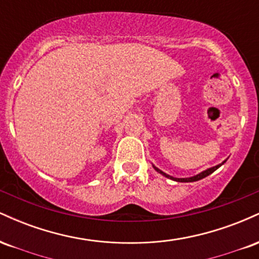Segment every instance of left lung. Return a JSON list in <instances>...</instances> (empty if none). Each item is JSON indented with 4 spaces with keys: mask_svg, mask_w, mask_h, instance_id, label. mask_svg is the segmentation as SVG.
I'll use <instances>...</instances> for the list:
<instances>
[{
    "mask_svg": "<svg viewBox=\"0 0 259 259\" xmlns=\"http://www.w3.org/2000/svg\"><path fill=\"white\" fill-rule=\"evenodd\" d=\"M223 163H224V162H223ZM223 163H222V164H223ZM222 164H218V165H215V167H213V168H209V169H207V170L202 171V173L197 174V175H195V177H192V178H173V177H170V175H168V174L163 173V171H162V170H159L158 168H156V167H153V168L156 169V170L158 171V173H160V174H162V175H164L165 178H169V179H171V180L179 181V183H192V181H197V180H201V179H203V178L208 177V175H209V174H212L213 171H215L217 169H218L219 167H221Z\"/></svg>",
    "mask_w": 259,
    "mask_h": 259,
    "instance_id": "8db88e82",
    "label": "left lung"
}]
</instances>
